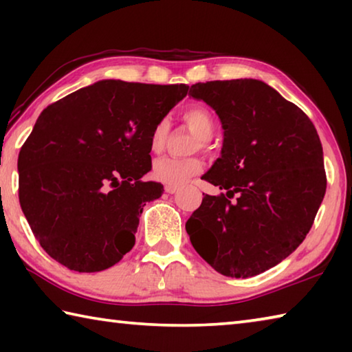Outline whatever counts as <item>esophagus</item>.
<instances>
[{"label":"esophagus","instance_id":"obj_1","mask_svg":"<svg viewBox=\"0 0 352 352\" xmlns=\"http://www.w3.org/2000/svg\"><path fill=\"white\" fill-rule=\"evenodd\" d=\"M164 190H166V192H168V194H175L177 190H178V188H177V186H166Z\"/></svg>","mask_w":352,"mask_h":352}]
</instances>
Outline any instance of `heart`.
<instances>
[{
	"instance_id": "heart-1",
	"label": "heart",
	"mask_w": 352,
	"mask_h": 352,
	"mask_svg": "<svg viewBox=\"0 0 352 352\" xmlns=\"http://www.w3.org/2000/svg\"><path fill=\"white\" fill-rule=\"evenodd\" d=\"M183 121L186 126L197 135L200 146H206V142L212 138L216 132V119L210 109L204 105H192L183 111ZM169 135V122L166 119H160L153 124L148 133V147L151 151L162 152ZM204 169V162L197 157L190 158H174L164 157L158 158L153 163L152 177L155 180L168 184V186H178V184L189 180L190 177L197 175Z\"/></svg>"
}]
</instances>
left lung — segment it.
Listing matches in <instances>:
<instances>
[{
    "mask_svg": "<svg viewBox=\"0 0 352 352\" xmlns=\"http://www.w3.org/2000/svg\"><path fill=\"white\" fill-rule=\"evenodd\" d=\"M189 94L222 121V157L201 178L226 190L204 195L186 222L190 243L222 275L256 276L312 228L326 192L318 133L300 107L261 80L199 82Z\"/></svg>",
    "mask_w": 352,
    "mask_h": 352,
    "instance_id": "left-lung-1",
    "label": "left lung"
}]
</instances>
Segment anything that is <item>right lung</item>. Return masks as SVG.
<instances>
[{"label": "right lung", "instance_id": "obj_1", "mask_svg": "<svg viewBox=\"0 0 352 352\" xmlns=\"http://www.w3.org/2000/svg\"><path fill=\"white\" fill-rule=\"evenodd\" d=\"M188 90L100 80L40 113L19 155V199L52 259L102 272L133 248L142 206L164 190L141 180L152 169L148 133Z\"/></svg>", "mask_w": 352, "mask_h": 352}]
</instances>
